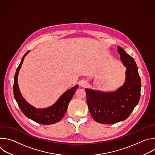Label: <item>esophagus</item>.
<instances>
[{
    "label": "esophagus",
    "mask_w": 155,
    "mask_h": 155,
    "mask_svg": "<svg viewBox=\"0 0 155 155\" xmlns=\"http://www.w3.org/2000/svg\"><path fill=\"white\" fill-rule=\"evenodd\" d=\"M87 84V82L86 80H82L80 83V86L85 87Z\"/></svg>",
    "instance_id": "esophagus-1"
}]
</instances>
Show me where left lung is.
Instances as JSON below:
<instances>
[{
	"label": "left lung",
	"instance_id": "left-lung-1",
	"mask_svg": "<svg viewBox=\"0 0 155 155\" xmlns=\"http://www.w3.org/2000/svg\"><path fill=\"white\" fill-rule=\"evenodd\" d=\"M120 60L127 68L124 84L113 92L85 89L86 101L92 117L102 124H113L127 119L137 105L141 82L134 58L117 46Z\"/></svg>",
	"mask_w": 155,
	"mask_h": 155
}]
</instances>
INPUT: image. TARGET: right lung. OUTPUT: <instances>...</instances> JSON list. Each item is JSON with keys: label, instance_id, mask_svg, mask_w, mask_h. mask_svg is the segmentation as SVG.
<instances>
[{"label": "right lung", "instance_id": "add662e5", "mask_svg": "<svg viewBox=\"0 0 155 155\" xmlns=\"http://www.w3.org/2000/svg\"><path fill=\"white\" fill-rule=\"evenodd\" d=\"M29 51L30 50L27 51L25 54L23 56L15 75L13 84V93L15 98L23 114L28 118L42 125H51L57 123L63 119L65 113H66L69 102L78 86L76 85L74 87H72L64 92L55 104L49 108L36 109L30 105L22 97L18 83V76L19 71L25 57Z\"/></svg>", "mask_w": 155, "mask_h": 155}]
</instances>
